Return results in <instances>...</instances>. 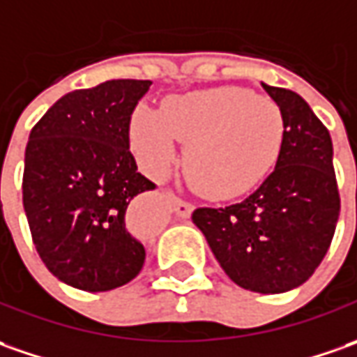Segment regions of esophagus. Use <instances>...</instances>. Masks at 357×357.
I'll use <instances>...</instances> for the list:
<instances>
[{"label":"esophagus","mask_w":357,"mask_h":357,"mask_svg":"<svg viewBox=\"0 0 357 357\" xmlns=\"http://www.w3.org/2000/svg\"><path fill=\"white\" fill-rule=\"evenodd\" d=\"M169 203H172V207H174V211L178 213L179 217H190L191 211H193V203L185 202V199H181L178 195H169Z\"/></svg>","instance_id":"34e87169"}]
</instances>
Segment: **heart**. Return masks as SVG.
<instances>
[{"label": "heart", "instance_id": "obj_1", "mask_svg": "<svg viewBox=\"0 0 357 357\" xmlns=\"http://www.w3.org/2000/svg\"><path fill=\"white\" fill-rule=\"evenodd\" d=\"M176 140L188 144L183 169L191 185L209 197H233L275 164L282 114L273 100L239 86L176 96L162 112L136 110L132 144L148 174H166Z\"/></svg>", "mask_w": 357, "mask_h": 357}]
</instances>
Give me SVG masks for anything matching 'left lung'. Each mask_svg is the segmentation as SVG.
I'll return each instance as SVG.
<instances>
[{
  "label": "left lung",
  "mask_w": 357,
  "mask_h": 357,
  "mask_svg": "<svg viewBox=\"0 0 357 357\" xmlns=\"http://www.w3.org/2000/svg\"><path fill=\"white\" fill-rule=\"evenodd\" d=\"M263 89L282 114L277 166L247 199L199 207L193 223L241 289L278 294L312 277L330 249L340 215L332 138L301 94Z\"/></svg>",
  "instance_id": "obj_1"
}]
</instances>
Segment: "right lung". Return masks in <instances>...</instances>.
I'll list each match as a JSON object with an SVG mask.
<instances>
[{"label": "right lung", "instance_id": "obj_1", "mask_svg": "<svg viewBox=\"0 0 357 357\" xmlns=\"http://www.w3.org/2000/svg\"><path fill=\"white\" fill-rule=\"evenodd\" d=\"M152 80L118 79L65 94L33 126L23 207L45 266L68 287L105 292L138 277L144 245L126 209L154 181L130 152L132 112Z\"/></svg>", "mask_w": 357, "mask_h": 357}]
</instances>
